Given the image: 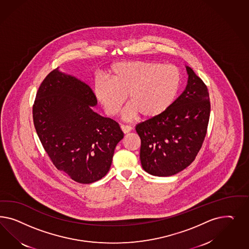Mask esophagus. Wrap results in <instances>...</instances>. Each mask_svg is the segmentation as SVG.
Instances as JSON below:
<instances>
[{
    "label": "esophagus",
    "mask_w": 249,
    "mask_h": 249,
    "mask_svg": "<svg viewBox=\"0 0 249 249\" xmlns=\"http://www.w3.org/2000/svg\"><path fill=\"white\" fill-rule=\"evenodd\" d=\"M121 130L123 131V133H128L130 130H131V127L128 126V125H121Z\"/></svg>",
    "instance_id": "obj_1"
}]
</instances>
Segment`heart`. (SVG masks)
<instances>
[{
  "instance_id": "1",
  "label": "heart",
  "mask_w": 249,
  "mask_h": 249,
  "mask_svg": "<svg viewBox=\"0 0 249 249\" xmlns=\"http://www.w3.org/2000/svg\"><path fill=\"white\" fill-rule=\"evenodd\" d=\"M109 80L97 79L94 97L108 116L121 111L127 98L131 102L122 112V119L131 121L142 115L156 119L174 105L181 86L180 70L173 65L147 61L115 63L107 70Z\"/></svg>"
}]
</instances>
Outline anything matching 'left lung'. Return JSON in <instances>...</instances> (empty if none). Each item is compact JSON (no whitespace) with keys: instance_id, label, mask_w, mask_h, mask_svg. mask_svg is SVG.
<instances>
[{"instance_id":"8db88e82","label":"left lung","mask_w":249,"mask_h":249,"mask_svg":"<svg viewBox=\"0 0 249 249\" xmlns=\"http://www.w3.org/2000/svg\"><path fill=\"white\" fill-rule=\"evenodd\" d=\"M185 89L161 116L139 123L144 171L154 176H172L188 167L204 142L210 117L209 93L203 80L185 66Z\"/></svg>"}]
</instances>
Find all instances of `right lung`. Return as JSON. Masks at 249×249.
I'll list each match as a JSON object with an SVG mask.
<instances>
[{
    "label": "right lung",
    "instance_id": "right-lung-1",
    "mask_svg": "<svg viewBox=\"0 0 249 249\" xmlns=\"http://www.w3.org/2000/svg\"><path fill=\"white\" fill-rule=\"evenodd\" d=\"M90 88L59 68L46 75L33 107L34 124L54 166L79 183H92L110 169L123 139L119 124L95 112Z\"/></svg>",
    "mask_w": 249,
    "mask_h": 249
}]
</instances>
